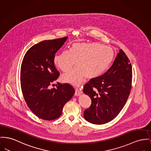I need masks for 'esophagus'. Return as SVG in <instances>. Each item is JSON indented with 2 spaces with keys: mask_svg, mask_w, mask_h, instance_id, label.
Here are the masks:
<instances>
[{
  "mask_svg": "<svg viewBox=\"0 0 151 151\" xmlns=\"http://www.w3.org/2000/svg\"><path fill=\"white\" fill-rule=\"evenodd\" d=\"M82 92L81 91H80L79 89H76V91H75L74 95H75V96H80L81 94H82Z\"/></svg>",
  "mask_w": 151,
  "mask_h": 151,
  "instance_id": "obj_1",
  "label": "esophagus"
}]
</instances>
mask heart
I'll return each mask as SVG.
<instances>
[{"label":"heart","instance_id":"b5f03b06","mask_svg":"<svg viewBox=\"0 0 151 151\" xmlns=\"http://www.w3.org/2000/svg\"><path fill=\"white\" fill-rule=\"evenodd\" d=\"M114 50L96 42H80L72 45L70 51L65 50L54 57L55 64L64 72L76 65L78 68L62 76L65 82L79 86L86 78L92 80L100 77L113 63Z\"/></svg>","mask_w":151,"mask_h":151}]
</instances>
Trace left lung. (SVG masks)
Segmentation results:
<instances>
[{
    "label": "left lung",
    "mask_w": 151,
    "mask_h": 151,
    "mask_svg": "<svg viewBox=\"0 0 151 151\" xmlns=\"http://www.w3.org/2000/svg\"><path fill=\"white\" fill-rule=\"evenodd\" d=\"M132 70L130 60L120 49L111 68L100 77L91 80L83 91L91 97V106L83 117L94 124L114 119L125 105L130 94Z\"/></svg>",
    "instance_id": "left-lung-1"
}]
</instances>
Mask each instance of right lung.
<instances>
[{"label":"right lung","instance_id":"right-lung-1","mask_svg":"<svg viewBox=\"0 0 151 151\" xmlns=\"http://www.w3.org/2000/svg\"><path fill=\"white\" fill-rule=\"evenodd\" d=\"M68 38L43 40L34 45L22 62L20 85L24 100L32 112L45 120L58 118L65 104L75 93L69 83L58 82L56 88H50L60 76L54 65L55 55Z\"/></svg>","mask_w":151,"mask_h":151}]
</instances>
